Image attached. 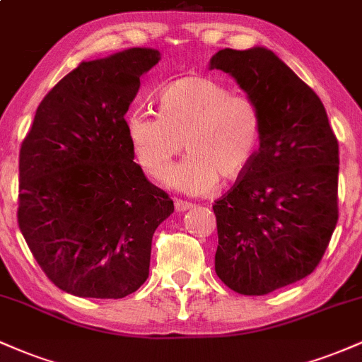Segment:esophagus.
I'll return each instance as SVG.
<instances>
[{"instance_id":"34e87169","label":"esophagus","mask_w":362,"mask_h":362,"mask_svg":"<svg viewBox=\"0 0 362 362\" xmlns=\"http://www.w3.org/2000/svg\"><path fill=\"white\" fill-rule=\"evenodd\" d=\"M192 207V202H187V201H182V199H177L175 201V209L178 213H184V211L190 209Z\"/></svg>"}]
</instances>
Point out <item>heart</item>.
<instances>
[{
  "mask_svg": "<svg viewBox=\"0 0 362 362\" xmlns=\"http://www.w3.org/2000/svg\"><path fill=\"white\" fill-rule=\"evenodd\" d=\"M160 112L136 110L127 117V136L144 172L158 177L184 148L180 163L163 184L187 195H206L224 180L242 177L262 139V117L245 95L206 76H185L161 90Z\"/></svg>",
  "mask_w": 362,
  "mask_h": 362,
  "instance_id": "b5f03b06",
  "label": "heart"
}]
</instances>
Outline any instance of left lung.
<instances>
[{
    "mask_svg": "<svg viewBox=\"0 0 362 362\" xmlns=\"http://www.w3.org/2000/svg\"><path fill=\"white\" fill-rule=\"evenodd\" d=\"M209 69L233 76L262 117L252 165L213 206L216 274L236 293L262 296L322 260L339 219V143L318 95L269 49H221Z\"/></svg>",
    "mask_w": 362,
    "mask_h": 362,
    "instance_id": "obj_1",
    "label": "left lung"
}]
</instances>
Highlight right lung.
Segmentation results:
<instances>
[{"instance_id":"right-lung-1","label":"right lung","mask_w":362,"mask_h":362,"mask_svg":"<svg viewBox=\"0 0 362 362\" xmlns=\"http://www.w3.org/2000/svg\"><path fill=\"white\" fill-rule=\"evenodd\" d=\"M160 51L83 61L49 91L20 148L18 226L57 288L119 300L149 276L173 201L134 163L126 112Z\"/></svg>"}]
</instances>
